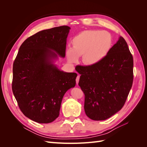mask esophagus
Here are the masks:
<instances>
[{"instance_id": "34e87169", "label": "esophagus", "mask_w": 147, "mask_h": 147, "mask_svg": "<svg viewBox=\"0 0 147 147\" xmlns=\"http://www.w3.org/2000/svg\"><path fill=\"white\" fill-rule=\"evenodd\" d=\"M79 80H80V75H78V76H77V78H76V83H77V84H78Z\"/></svg>"}]
</instances>
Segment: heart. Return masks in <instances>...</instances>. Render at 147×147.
<instances>
[{"instance_id": "heart-1", "label": "heart", "mask_w": 147, "mask_h": 147, "mask_svg": "<svg viewBox=\"0 0 147 147\" xmlns=\"http://www.w3.org/2000/svg\"><path fill=\"white\" fill-rule=\"evenodd\" d=\"M112 37L107 31L86 30L78 34L72 40V48L67 50L69 62L78 61L83 56L84 65H95L103 60L112 47Z\"/></svg>"}]
</instances>
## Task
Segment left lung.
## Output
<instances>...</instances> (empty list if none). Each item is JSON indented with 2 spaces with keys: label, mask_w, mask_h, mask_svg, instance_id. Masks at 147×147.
<instances>
[{
  "label": "left lung",
  "mask_w": 147,
  "mask_h": 147,
  "mask_svg": "<svg viewBox=\"0 0 147 147\" xmlns=\"http://www.w3.org/2000/svg\"><path fill=\"white\" fill-rule=\"evenodd\" d=\"M133 65L127 44L120 36L100 63L78 67L77 71L81 75L78 85L84 94L88 117L105 120L122 109L132 85Z\"/></svg>",
  "instance_id": "left-lung-1"
}]
</instances>
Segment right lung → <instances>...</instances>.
Listing matches in <instances>:
<instances>
[{
	"instance_id": "1",
	"label": "right lung",
	"mask_w": 147,
	"mask_h": 147,
	"mask_svg": "<svg viewBox=\"0 0 147 147\" xmlns=\"http://www.w3.org/2000/svg\"><path fill=\"white\" fill-rule=\"evenodd\" d=\"M70 28L43 30L22 43L13 65L12 91L26 117L50 123L59 117L65 93L76 84V73L64 72L53 64L64 57Z\"/></svg>"
}]
</instances>
